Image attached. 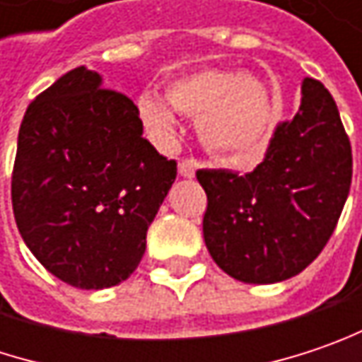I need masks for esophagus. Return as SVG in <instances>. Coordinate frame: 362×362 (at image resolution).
I'll use <instances>...</instances> for the list:
<instances>
[{"label": "esophagus", "mask_w": 362, "mask_h": 362, "mask_svg": "<svg viewBox=\"0 0 362 362\" xmlns=\"http://www.w3.org/2000/svg\"><path fill=\"white\" fill-rule=\"evenodd\" d=\"M195 170H197V163L194 158H181L179 160V175L185 179H194Z\"/></svg>", "instance_id": "34e87169"}]
</instances>
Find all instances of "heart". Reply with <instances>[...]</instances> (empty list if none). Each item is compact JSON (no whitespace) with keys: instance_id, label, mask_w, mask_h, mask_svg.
Listing matches in <instances>:
<instances>
[{"instance_id":"1","label":"heart","mask_w":362,"mask_h":362,"mask_svg":"<svg viewBox=\"0 0 362 362\" xmlns=\"http://www.w3.org/2000/svg\"><path fill=\"white\" fill-rule=\"evenodd\" d=\"M165 103L152 92L138 98L144 125L158 138L175 132L177 117H197V138L220 160L243 165L259 160L272 142L278 107L259 80L245 71L194 69L167 84Z\"/></svg>"}]
</instances>
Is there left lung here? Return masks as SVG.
<instances>
[{
	"label": "left lung",
	"mask_w": 362,
	"mask_h": 362,
	"mask_svg": "<svg viewBox=\"0 0 362 362\" xmlns=\"http://www.w3.org/2000/svg\"><path fill=\"white\" fill-rule=\"evenodd\" d=\"M208 195L204 241L222 272L276 284L303 272L332 237L352 181V152L338 107L305 78L300 107L249 175L197 170Z\"/></svg>",
	"instance_id": "8db88e82"
}]
</instances>
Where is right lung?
<instances>
[{"mask_svg": "<svg viewBox=\"0 0 362 362\" xmlns=\"http://www.w3.org/2000/svg\"><path fill=\"white\" fill-rule=\"evenodd\" d=\"M138 107L86 65L28 105L12 175L13 218L40 264L84 291L127 280L177 163L142 136Z\"/></svg>", "mask_w": 362, "mask_h": 362, "instance_id": "right-lung-1", "label": "right lung"}]
</instances>
